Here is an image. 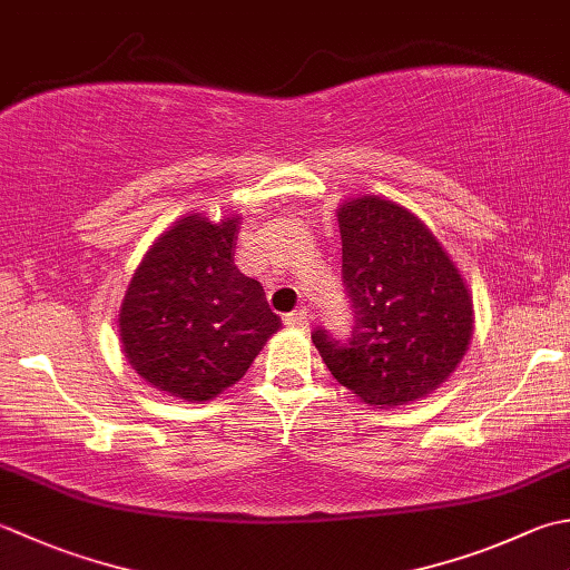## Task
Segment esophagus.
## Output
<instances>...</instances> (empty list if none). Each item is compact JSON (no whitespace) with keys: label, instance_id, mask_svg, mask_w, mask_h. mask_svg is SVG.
Segmentation results:
<instances>
[{"label":"esophagus","instance_id":"obj_1","mask_svg":"<svg viewBox=\"0 0 570 570\" xmlns=\"http://www.w3.org/2000/svg\"><path fill=\"white\" fill-rule=\"evenodd\" d=\"M284 323H286V326H292V328L306 331L308 328V311L301 308V311H294V314H286Z\"/></svg>","mask_w":570,"mask_h":570}]
</instances>
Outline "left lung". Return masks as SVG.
Masks as SVG:
<instances>
[{"label": "left lung", "mask_w": 570, "mask_h": 570, "mask_svg": "<svg viewBox=\"0 0 570 570\" xmlns=\"http://www.w3.org/2000/svg\"><path fill=\"white\" fill-rule=\"evenodd\" d=\"M348 341L316 328L331 375L365 405L428 397L454 373L474 331L472 294L438 237L410 209L377 195L338 207Z\"/></svg>", "instance_id": "obj_1"}]
</instances>
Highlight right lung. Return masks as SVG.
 <instances>
[{"mask_svg":"<svg viewBox=\"0 0 570 570\" xmlns=\"http://www.w3.org/2000/svg\"><path fill=\"white\" fill-rule=\"evenodd\" d=\"M239 219H177L142 256L120 304L132 371L187 403L225 393L282 328L262 284L234 266Z\"/></svg>","mask_w":570,"mask_h":570,"instance_id":"right-lung-1","label":"right lung"}]
</instances>
